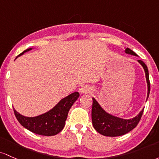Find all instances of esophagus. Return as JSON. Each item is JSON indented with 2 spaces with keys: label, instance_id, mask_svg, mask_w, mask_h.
Listing matches in <instances>:
<instances>
[{
  "label": "esophagus",
  "instance_id": "esophagus-1",
  "mask_svg": "<svg viewBox=\"0 0 159 159\" xmlns=\"http://www.w3.org/2000/svg\"><path fill=\"white\" fill-rule=\"evenodd\" d=\"M79 92L80 94H88L92 92V89H91L90 86H88V85H84V86L81 87L79 89Z\"/></svg>",
  "mask_w": 159,
  "mask_h": 159
}]
</instances>
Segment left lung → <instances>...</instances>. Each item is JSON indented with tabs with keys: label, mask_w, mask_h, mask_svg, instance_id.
I'll return each mask as SVG.
<instances>
[{
	"label": "left lung",
	"mask_w": 159,
	"mask_h": 159,
	"mask_svg": "<svg viewBox=\"0 0 159 159\" xmlns=\"http://www.w3.org/2000/svg\"><path fill=\"white\" fill-rule=\"evenodd\" d=\"M125 52L126 54L138 56L134 52L128 48H125ZM137 61L141 65L145 71L146 80H147V101L149 95V92H150L149 71H148L147 66L143 61H142L141 60H138ZM92 100H93L92 110V125L94 129L103 136L118 137L128 133L137 125L143 113L144 108L134 118L128 119H122L120 117L115 116L105 111L94 98H92Z\"/></svg>",
	"instance_id": "obj_1"
}]
</instances>
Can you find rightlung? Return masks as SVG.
<instances>
[{"label":"right lung","mask_w":159,"mask_h":159,"mask_svg":"<svg viewBox=\"0 0 159 159\" xmlns=\"http://www.w3.org/2000/svg\"><path fill=\"white\" fill-rule=\"evenodd\" d=\"M32 49L33 48H29L22 52L16 58V59ZM79 96L80 94L77 92L69 94L61 100L50 110L37 116H25L18 113L13 108L14 113L19 122L31 132L43 136H53L61 131L65 127L69 110Z\"/></svg>","instance_id":"1"}]
</instances>
